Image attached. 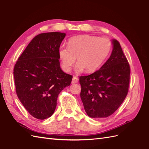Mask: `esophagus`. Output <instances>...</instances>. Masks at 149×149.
Here are the masks:
<instances>
[{
  "label": "esophagus",
  "mask_w": 149,
  "mask_h": 149,
  "mask_svg": "<svg viewBox=\"0 0 149 149\" xmlns=\"http://www.w3.org/2000/svg\"><path fill=\"white\" fill-rule=\"evenodd\" d=\"M78 82V77H76V76H74L73 77V79H72V84H75L76 83Z\"/></svg>",
  "instance_id": "1"
}]
</instances>
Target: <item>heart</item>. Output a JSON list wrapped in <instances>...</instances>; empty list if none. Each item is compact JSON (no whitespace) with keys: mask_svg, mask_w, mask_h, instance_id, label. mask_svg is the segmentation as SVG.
<instances>
[{"mask_svg":"<svg viewBox=\"0 0 149 149\" xmlns=\"http://www.w3.org/2000/svg\"><path fill=\"white\" fill-rule=\"evenodd\" d=\"M111 49V42L106 38L80 35L70 38L67 47H60L58 54L65 71L70 70L76 58L77 70L90 73L104 64Z\"/></svg>","mask_w":149,"mask_h":149,"instance_id":"1","label":"heart"}]
</instances>
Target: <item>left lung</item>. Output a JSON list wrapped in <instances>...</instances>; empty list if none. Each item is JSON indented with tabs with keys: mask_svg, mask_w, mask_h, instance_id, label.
Masks as SVG:
<instances>
[{
	"mask_svg": "<svg viewBox=\"0 0 149 149\" xmlns=\"http://www.w3.org/2000/svg\"><path fill=\"white\" fill-rule=\"evenodd\" d=\"M111 54L101 68L89 75L79 77L81 98L91 118H106L118 109L127 96L130 66L120 43L112 40Z\"/></svg>",
	"mask_w": 149,
	"mask_h": 149,
	"instance_id": "obj_1",
	"label": "left lung"
}]
</instances>
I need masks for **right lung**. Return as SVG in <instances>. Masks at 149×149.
Listing matches in <instances>:
<instances>
[{"label":"right lung","instance_id":"1","mask_svg":"<svg viewBox=\"0 0 149 149\" xmlns=\"http://www.w3.org/2000/svg\"><path fill=\"white\" fill-rule=\"evenodd\" d=\"M66 36L59 32L38 34L19 57L13 70L16 93L28 112L44 120L54 112L60 92L72 75L60 68L58 51Z\"/></svg>","mask_w":149,"mask_h":149}]
</instances>
